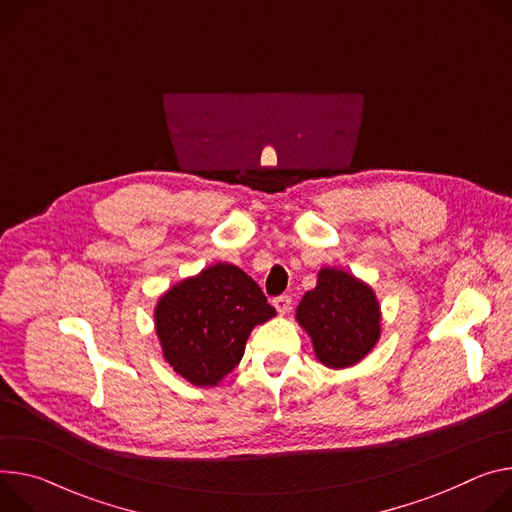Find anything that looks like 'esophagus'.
I'll return each instance as SVG.
<instances>
[{
	"mask_svg": "<svg viewBox=\"0 0 512 512\" xmlns=\"http://www.w3.org/2000/svg\"><path fill=\"white\" fill-rule=\"evenodd\" d=\"M273 306H275V310L280 312V314H286L292 308V298L286 296V294L277 296V298H273Z\"/></svg>",
	"mask_w": 512,
	"mask_h": 512,
	"instance_id": "esophagus-1",
	"label": "esophagus"
}]
</instances>
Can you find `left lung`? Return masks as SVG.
Masks as SVG:
<instances>
[{"instance_id":"8db88e82","label":"left lung","mask_w":512,"mask_h":512,"mask_svg":"<svg viewBox=\"0 0 512 512\" xmlns=\"http://www.w3.org/2000/svg\"><path fill=\"white\" fill-rule=\"evenodd\" d=\"M296 318L312 337L316 357L335 369L361 361L380 339L374 292L341 269H320L318 284L302 298Z\"/></svg>"}]
</instances>
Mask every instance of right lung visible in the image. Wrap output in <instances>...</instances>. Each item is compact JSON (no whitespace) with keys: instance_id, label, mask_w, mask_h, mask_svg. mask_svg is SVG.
Wrapping results in <instances>:
<instances>
[{"instance_id":"1","label":"right lung","mask_w":512,"mask_h":512,"mask_svg":"<svg viewBox=\"0 0 512 512\" xmlns=\"http://www.w3.org/2000/svg\"><path fill=\"white\" fill-rule=\"evenodd\" d=\"M273 314L245 271L216 263L159 300L155 327L177 374L196 386H214L241 361L255 324Z\"/></svg>"}]
</instances>
